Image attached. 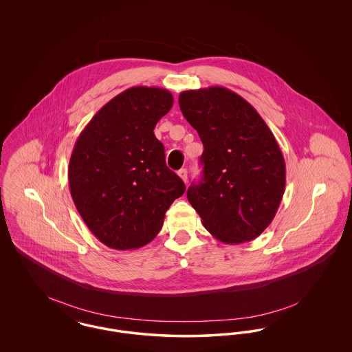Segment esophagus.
<instances>
[{"mask_svg": "<svg viewBox=\"0 0 352 352\" xmlns=\"http://www.w3.org/2000/svg\"><path fill=\"white\" fill-rule=\"evenodd\" d=\"M178 175L182 178V181H184V182L187 181V170H186V168H181V170L178 171Z\"/></svg>", "mask_w": 352, "mask_h": 352, "instance_id": "esophagus-1", "label": "esophagus"}]
</instances>
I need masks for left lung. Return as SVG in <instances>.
Returning <instances> with one entry per match:
<instances>
[{
    "mask_svg": "<svg viewBox=\"0 0 352 352\" xmlns=\"http://www.w3.org/2000/svg\"><path fill=\"white\" fill-rule=\"evenodd\" d=\"M178 101L204 146L201 181L188 187L187 199L215 239L251 241L272 223L285 192L284 155L274 135L228 88L184 91Z\"/></svg>",
    "mask_w": 352,
    "mask_h": 352,
    "instance_id": "left-lung-1",
    "label": "left lung"
}]
</instances>
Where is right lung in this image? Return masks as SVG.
Listing matches in <instances>:
<instances>
[{"mask_svg":"<svg viewBox=\"0 0 352 352\" xmlns=\"http://www.w3.org/2000/svg\"><path fill=\"white\" fill-rule=\"evenodd\" d=\"M158 87H132L108 101L79 134L68 184L80 217L102 244L125 251L151 243L184 181L165 162L154 128L173 107Z\"/></svg>","mask_w":352,"mask_h":352,"instance_id":"obj_1","label":"right lung"}]
</instances>
